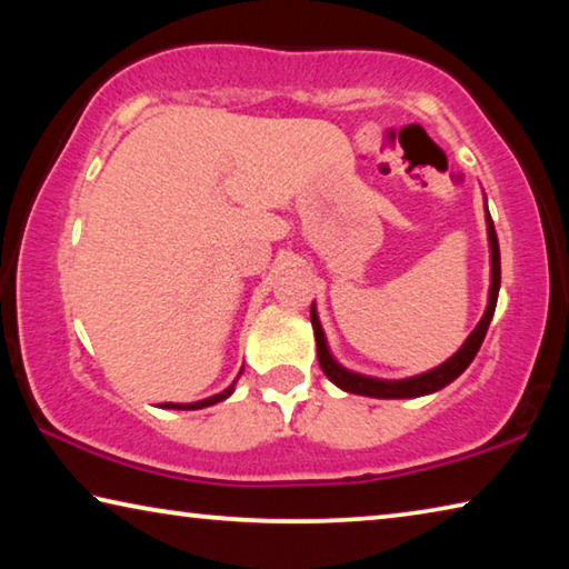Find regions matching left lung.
<instances>
[{
  "label": "left lung",
  "instance_id": "obj_1",
  "mask_svg": "<svg viewBox=\"0 0 569 569\" xmlns=\"http://www.w3.org/2000/svg\"><path fill=\"white\" fill-rule=\"evenodd\" d=\"M487 230H489V248H492V286H489V306L485 316L475 331H471L469 339L465 341V346L451 356L449 361H445L437 369H431L421 377L413 379H403V381H381V379H369V377H359V373H351L341 369L339 363L331 359L329 349H326V339L319 323V316H316L313 306H311V326L316 333V351H319V363L326 377H329L336 387H341L343 391L349 393H361V397H373V399H411V397H423V393L439 391L445 389L447 383L455 381L461 371L467 369L475 359L481 341H485L489 321H492L495 308H497V296H499V281H502V268H499V240H497V230L492 218L487 213Z\"/></svg>",
  "mask_w": 569,
  "mask_h": 569
}]
</instances>
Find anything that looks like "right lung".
<instances>
[{
    "instance_id": "right-lung-1",
    "label": "right lung",
    "mask_w": 569,
    "mask_h": 569,
    "mask_svg": "<svg viewBox=\"0 0 569 569\" xmlns=\"http://www.w3.org/2000/svg\"><path fill=\"white\" fill-rule=\"evenodd\" d=\"M230 391H233V387H228L223 393H216V397L203 399V401H196V403H162V409H203V407H213V403L228 399Z\"/></svg>"
}]
</instances>
